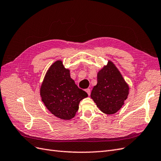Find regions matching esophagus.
<instances>
[{
  "label": "esophagus",
  "mask_w": 161,
  "mask_h": 161,
  "mask_svg": "<svg viewBox=\"0 0 161 161\" xmlns=\"http://www.w3.org/2000/svg\"><path fill=\"white\" fill-rule=\"evenodd\" d=\"M86 92H87V94L89 96L91 95V89H86Z\"/></svg>",
  "instance_id": "obj_1"
}]
</instances>
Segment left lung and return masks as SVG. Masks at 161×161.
<instances>
[{"instance_id": "left-lung-1", "label": "left lung", "mask_w": 161, "mask_h": 161, "mask_svg": "<svg viewBox=\"0 0 161 161\" xmlns=\"http://www.w3.org/2000/svg\"><path fill=\"white\" fill-rule=\"evenodd\" d=\"M129 93V87L118 69L111 62L97 74V84L91 97L100 110L114 114L122 107Z\"/></svg>"}]
</instances>
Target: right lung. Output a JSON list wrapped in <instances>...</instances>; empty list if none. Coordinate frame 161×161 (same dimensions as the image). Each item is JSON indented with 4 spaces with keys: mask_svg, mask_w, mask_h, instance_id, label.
I'll list each match as a JSON object with an SVG mask.
<instances>
[{
    "mask_svg": "<svg viewBox=\"0 0 161 161\" xmlns=\"http://www.w3.org/2000/svg\"><path fill=\"white\" fill-rule=\"evenodd\" d=\"M42 101L47 109L58 118H74L80 101L88 96L79 89L61 61H56L47 70L40 89Z\"/></svg>",
    "mask_w": 161,
    "mask_h": 161,
    "instance_id": "right-lung-1",
    "label": "right lung"
}]
</instances>
